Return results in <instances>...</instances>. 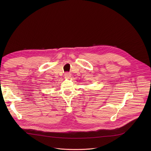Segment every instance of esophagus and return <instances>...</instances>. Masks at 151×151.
Instances as JSON below:
<instances>
[{
    "label": "esophagus",
    "mask_w": 151,
    "mask_h": 151,
    "mask_svg": "<svg viewBox=\"0 0 151 151\" xmlns=\"http://www.w3.org/2000/svg\"><path fill=\"white\" fill-rule=\"evenodd\" d=\"M64 76H65L66 78H69L70 76V75L69 73H66L65 74H64Z\"/></svg>",
    "instance_id": "1"
}]
</instances>
